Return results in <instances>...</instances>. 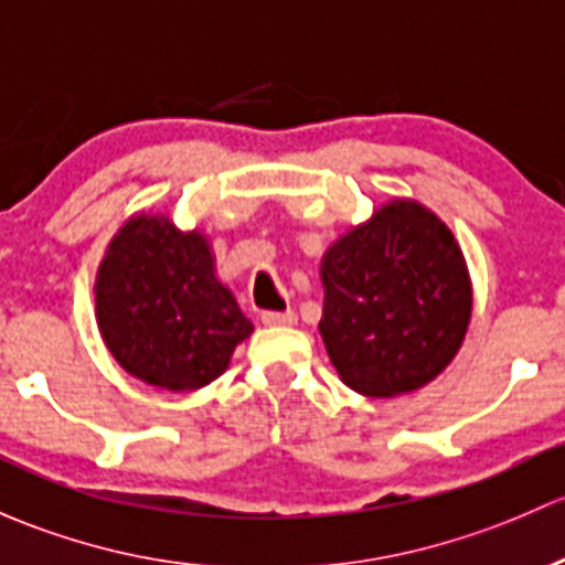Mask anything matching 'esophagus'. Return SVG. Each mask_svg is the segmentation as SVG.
I'll return each mask as SVG.
<instances>
[{"label":"esophagus","mask_w":565,"mask_h":565,"mask_svg":"<svg viewBox=\"0 0 565 565\" xmlns=\"http://www.w3.org/2000/svg\"><path fill=\"white\" fill-rule=\"evenodd\" d=\"M264 326H294L296 323V312L294 310H282V312H264L260 316Z\"/></svg>","instance_id":"1"}]
</instances>
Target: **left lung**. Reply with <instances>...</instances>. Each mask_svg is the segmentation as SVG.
I'll use <instances>...</instances> for the list:
<instances>
[{
	"instance_id": "left-lung-1",
	"label": "left lung",
	"mask_w": 565,
	"mask_h": 565,
	"mask_svg": "<svg viewBox=\"0 0 565 565\" xmlns=\"http://www.w3.org/2000/svg\"><path fill=\"white\" fill-rule=\"evenodd\" d=\"M326 353L364 397H397L440 375L473 312L468 264L449 225L413 198H392L326 249Z\"/></svg>"
}]
</instances>
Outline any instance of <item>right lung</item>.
<instances>
[{
    "instance_id": "add662e5",
    "label": "right lung",
    "mask_w": 565,
    "mask_h": 565,
    "mask_svg": "<svg viewBox=\"0 0 565 565\" xmlns=\"http://www.w3.org/2000/svg\"><path fill=\"white\" fill-rule=\"evenodd\" d=\"M95 318L119 367L168 392L212 383L253 334L220 282L209 236L168 214H132L116 231L97 269Z\"/></svg>"
}]
</instances>
